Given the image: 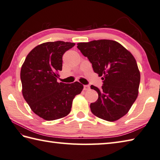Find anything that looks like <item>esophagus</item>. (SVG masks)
<instances>
[{
  "label": "esophagus",
  "mask_w": 160,
  "mask_h": 160,
  "mask_svg": "<svg viewBox=\"0 0 160 160\" xmlns=\"http://www.w3.org/2000/svg\"><path fill=\"white\" fill-rule=\"evenodd\" d=\"M90 89L89 85H84V90H88Z\"/></svg>",
  "instance_id": "1"
}]
</instances>
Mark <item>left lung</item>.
Listing matches in <instances>:
<instances>
[{
	"instance_id": "left-lung-1",
	"label": "left lung",
	"mask_w": 160,
	"mask_h": 160,
	"mask_svg": "<svg viewBox=\"0 0 160 160\" xmlns=\"http://www.w3.org/2000/svg\"><path fill=\"white\" fill-rule=\"evenodd\" d=\"M78 48L102 76V88L93 85L98 98L91 103L92 113L105 121H115L126 115L139 93L140 72L134 56L117 42L109 39L78 43Z\"/></svg>"
}]
</instances>
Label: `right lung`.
<instances>
[{"instance_id":"add662e5","label":"right lung","mask_w":160,"mask_h":160,"mask_svg":"<svg viewBox=\"0 0 160 160\" xmlns=\"http://www.w3.org/2000/svg\"><path fill=\"white\" fill-rule=\"evenodd\" d=\"M74 43L58 41L37 46L25 59L21 69L22 93L34 114L46 121L70 113L72 102L83 89L78 82H58L62 56Z\"/></svg>"}]
</instances>
